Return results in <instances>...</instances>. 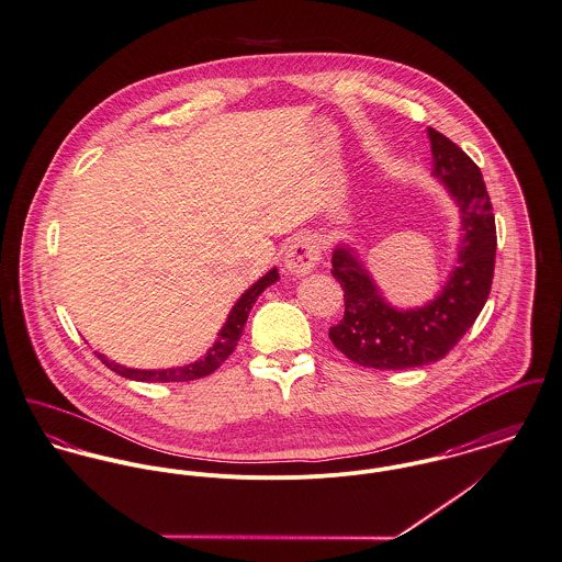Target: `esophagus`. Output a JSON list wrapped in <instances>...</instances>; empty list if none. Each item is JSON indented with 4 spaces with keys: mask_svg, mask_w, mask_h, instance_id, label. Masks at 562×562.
I'll list each match as a JSON object with an SVG mask.
<instances>
[{
    "mask_svg": "<svg viewBox=\"0 0 562 562\" xmlns=\"http://www.w3.org/2000/svg\"><path fill=\"white\" fill-rule=\"evenodd\" d=\"M319 254H322V251H319V245H317L315 238H311V236H299V238H294L292 245L288 247L283 263H285L288 272H292V274H296V277H305V274H308V272L317 266Z\"/></svg>",
    "mask_w": 562,
    "mask_h": 562,
    "instance_id": "34e87169",
    "label": "esophagus"
}]
</instances>
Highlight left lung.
Wrapping results in <instances>:
<instances>
[{
	"label": "left lung",
	"mask_w": 562,
	"mask_h": 562,
	"mask_svg": "<svg viewBox=\"0 0 562 562\" xmlns=\"http://www.w3.org/2000/svg\"><path fill=\"white\" fill-rule=\"evenodd\" d=\"M434 176L460 207L458 263L442 292L418 308L389 305L355 249L333 251V277L344 288L346 313L328 330L339 352L362 367L409 369L447 357L487 303L496 263V221L476 162L436 128H427Z\"/></svg>",
	"instance_id": "1"
}]
</instances>
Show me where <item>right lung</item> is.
Listing matches in <instances>:
<instances>
[{
  "mask_svg": "<svg viewBox=\"0 0 562 562\" xmlns=\"http://www.w3.org/2000/svg\"><path fill=\"white\" fill-rule=\"evenodd\" d=\"M279 281V272L277 268H272L270 272H266L259 281H256L240 299L238 303L234 305V308L229 311L227 315V322L223 324L214 346L205 352L204 358L191 362V364H184V367H173V369H131V367H124V364H117L113 360H109L106 357H102L97 352V357L101 358L102 364H106L111 371H115L117 375L122 378H128V380H137V382H189V380H200L210 375L214 369L221 367V362L225 358L229 357L234 352V348L238 346L240 337H243V330H245V324H247V317L251 313V308L256 305L257 296L272 283Z\"/></svg>",
  "mask_w": 562,
  "mask_h": 562,
  "instance_id": "1",
  "label": "right lung"
}]
</instances>
